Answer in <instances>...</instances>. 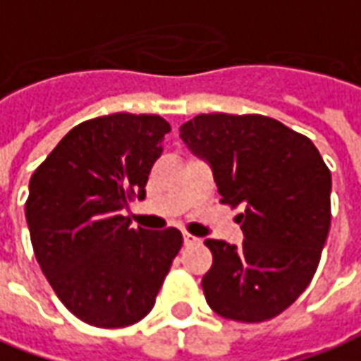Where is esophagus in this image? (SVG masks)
Instances as JSON below:
<instances>
[{"instance_id":"obj_1","label":"esophagus","mask_w":361,"mask_h":361,"mask_svg":"<svg viewBox=\"0 0 361 361\" xmlns=\"http://www.w3.org/2000/svg\"><path fill=\"white\" fill-rule=\"evenodd\" d=\"M183 242H185V246H193V244H199L201 238H197V236H193V234L189 233H183Z\"/></svg>"}]
</instances>
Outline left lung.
Here are the masks:
<instances>
[{
  "label": "left lung",
  "mask_w": 361,
  "mask_h": 361,
  "mask_svg": "<svg viewBox=\"0 0 361 361\" xmlns=\"http://www.w3.org/2000/svg\"><path fill=\"white\" fill-rule=\"evenodd\" d=\"M181 140L211 164L221 203L242 207L240 248L207 238L209 307L224 319L269 321L311 283L330 231V170L305 135L264 115H197Z\"/></svg>",
  "instance_id": "obj_1"
}]
</instances>
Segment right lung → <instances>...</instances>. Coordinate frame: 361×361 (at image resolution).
<instances>
[{"label": "right lung", "mask_w": 361, "mask_h": 361, "mask_svg": "<svg viewBox=\"0 0 361 361\" xmlns=\"http://www.w3.org/2000/svg\"><path fill=\"white\" fill-rule=\"evenodd\" d=\"M170 130L160 115L84 121L31 176L25 216L35 258L68 311L92 326L145 319L181 248L178 228H133L121 215L146 197Z\"/></svg>", "instance_id": "add662e5"}]
</instances>
